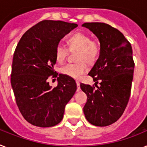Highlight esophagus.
<instances>
[{
    "instance_id": "esophagus-1",
    "label": "esophagus",
    "mask_w": 147,
    "mask_h": 147,
    "mask_svg": "<svg viewBox=\"0 0 147 147\" xmlns=\"http://www.w3.org/2000/svg\"><path fill=\"white\" fill-rule=\"evenodd\" d=\"M76 86H77V91L80 90V82L78 81H76Z\"/></svg>"
}]
</instances>
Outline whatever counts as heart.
<instances>
[{"label":"heart","mask_w":147,"mask_h":147,"mask_svg":"<svg viewBox=\"0 0 147 147\" xmlns=\"http://www.w3.org/2000/svg\"><path fill=\"white\" fill-rule=\"evenodd\" d=\"M68 48L62 45H58L55 48V59L59 63L62 64L66 61L69 52L76 53L75 64H68L61 69L63 74L79 79L87 71V65H92L98 60L100 53V44L98 40L91 39L90 36L84 33H76L71 35L67 40Z\"/></svg>","instance_id":"1"}]
</instances>
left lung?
<instances>
[{
  "instance_id": "1",
  "label": "left lung",
  "mask_w": 147,
  "mask_h": 147,
  "mask_svg": "<svg viewBox=\"0 0 147 147\" xmlns=\"http://www.w3.org/2000/svg\"><path fill=\"white\" fill-rule=\"evenodd\" d=\"M82 26L89 29L100 44L99 58L88 73L97 89L94 86L80 84L87 95L83 112L91 124L110 125L121 117L130 98L134 68L131 45L108 24L86 22Z\"/></svg>"
}]
</instances>
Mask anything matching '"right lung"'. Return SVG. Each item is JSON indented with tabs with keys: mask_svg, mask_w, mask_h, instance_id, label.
I'll return each instance as SVG.
<instances>
[{
	"mask_svg": "<svg viewBox=\"0 0 147 147\" xmlns=\"http://www.w3.org/2000/svg\"><path fill=\"white\" fill-rule=\"evenodd\" d=\"M78 25L62 21L43 20L22 35L13 55L11 86L16 104L25 119L38 127H52L61 121L66 104L76 90V82L67 75L54 77L55 48L61 39Z\"/></svg>",
	"mask_w": 147,
	"mask_h": 147,
	"instance_id": "obj_1",
	"label": "right lung"
}]
</instances>
